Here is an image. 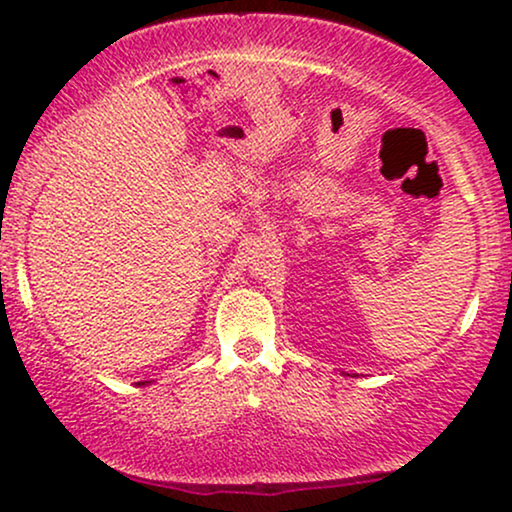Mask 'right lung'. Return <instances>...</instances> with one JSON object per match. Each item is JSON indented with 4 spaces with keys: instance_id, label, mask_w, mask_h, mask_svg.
<instances>
[{
    "instance_id": "right-lung-1",
    "label": "right lung",
    "mask_w": 512,
    "mask_h": 512,
    "mask_svg": "<svg viewBox=\"0 0 512 512\" xmlns=\"http://www.w3.org/2000/svg\"><path fill=\"white\" fill-rule=\"evenodd\" d=\"M139 384V387H144V384H149V382H137Z\"/></svg>"
}]
</instances>
